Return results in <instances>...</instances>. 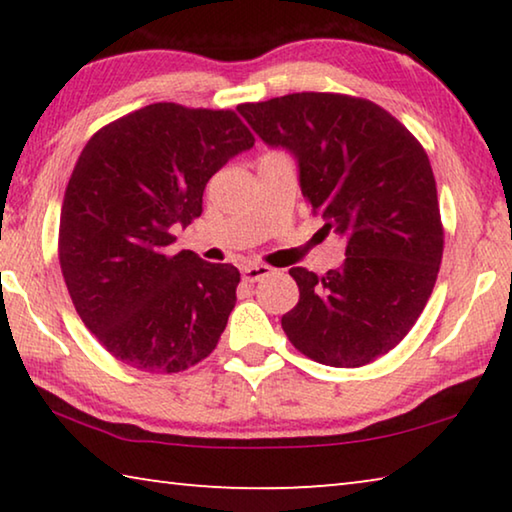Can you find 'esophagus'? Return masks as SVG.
<instances>
[{"mask_svg":"<svg viewBox=\"0 0 512 512\" xmlns=\"http://www.w3.org/2000/svg\"><path fill=\"white\" fill-rule=\"evenodd\" d=\"M273 273V268L271 266H266V264H248V266H244L241 268V277H244L246 282H259L262 280V277H266V275H271Z\"/></svg>","mask_w":512,"mask_h":512,"instance_id":"34e87169","label":"esophagus"}]
</instances>
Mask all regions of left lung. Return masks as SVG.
<instances>
[{
    "mask_svg": "<svg viewBox=\"0 0 512 512\" xmlns=\"http://www.w3.org/2000/svg\"><path fill=\"white\" fill-rule=\"evenodd\" d=\"M237 110L268 146L293 153L323 230L348 241L334 271H289L300 289L282 316L293 348L334 368L391 352L420 318L443 259L427 151L391 112L348 94L296 92Z\"/></svg>",
    "mask_w": 512,
    "mask_h": 512,
    "instance_id": "left-lung-1",
    "label": "left lung"
}]
</instances>
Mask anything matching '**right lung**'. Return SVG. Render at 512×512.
<instances>
[{
	"label": "right lung",
	"mask_w": 512,
	"mask_h": 512,
	"mask_svg": "<svg viewBox=\"0 0 512 512\" xmlns=\"http://www.w3.org/2000/svg\"><path fill=\"white\" fill-rule=\"evenodd\" d=\"M253 144L237 112L178 103L119 117L85 144L60 210L58 259L76 314L121 363L171 375L216 348L239 271L164 248L173 225L201 216L207 180Z\"/></svg>",
	"instance_id": "obj_1"
}]
</instances>
